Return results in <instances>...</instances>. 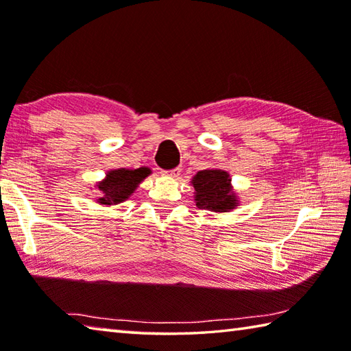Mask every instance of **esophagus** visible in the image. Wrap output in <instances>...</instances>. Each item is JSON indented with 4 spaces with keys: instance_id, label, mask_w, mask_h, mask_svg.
Returning <instances> with one entry per match:
<instances>
[{
    "instance_id": "34e87169",
    "label": "esophagus",
    "mask_w": 351,
    "mask_h": 351,
    "mask_svg": "<svg viewBox=\"0 0 351 351\" xmlns=\"http://www.w3.org/2000/svg\"><path fill=\"white\" fill-rule=\"evenodd\" d=\"M164 173L169 175V176H173V178H176V176H180V173H181V167H175V169H171V170L164 171Z\"/></svg>"
}]
</instances>
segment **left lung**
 <instances>
[{"label": "left lung", "mask_w": 351, "mask_h": 351, "mask_svg": "<svg viewBox=\"0 0 351 351\" xmlns=\"http://www.w3.org/2000/svg\"><path fill=\"white\" fill-rule=\"evenodd\" d=\"M196 206L200 210L226 213L237 206V197L230 191V178L225 170H200L193 178Z\"/></svg>", "instance_id": "obj_1"}]
</instances>
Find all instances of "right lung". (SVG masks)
Listing matches in <instances>:
<instances>
[{
  "label": "right lung",
  "instance_id": "obj_1",
  "mask_svg": "<svg viewBox=\"0 0 351 351\" xmlns=\"http://www.w3.org/2000/svg\"><path fill=\"white\" fill-rule=\"evenodd\" d=\"M149 173H151V170L146 167L136 170L117 169L108 171L106 180L98 184V189L102 195L98 202L102 205H117L123 202Z\"/></svg>",
  "mask_w": 351,
  "mask_h": 351
}]
</instances>
